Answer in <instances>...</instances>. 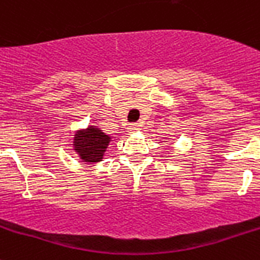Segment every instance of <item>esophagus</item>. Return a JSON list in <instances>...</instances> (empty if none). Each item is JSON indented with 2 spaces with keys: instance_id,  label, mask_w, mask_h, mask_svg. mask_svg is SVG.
I'll list each match as a JSON object with an SVG mask.
<instances>
[{
  "instance_id": "34e87169",
  "label": "esophagus",
  "mask_w": 260,
  "mask_h": 260,
  "mask_svg": "<svg viewBox=\"0 0 260 260\" xmlns=\"http://www.w3.org/2000/svg\"><path fill=\"white\" fill-rule=\"evenodd\" d=\"M141 129L140 124H131L128 126V131H129V134H135V132H139Z\"/></svg>"
}]
</instances>
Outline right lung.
I'll use <instances>...</instances> for the list:
<instances>
[{
  "instance_id": "1",
  "label": "right lung",
  "mask_w": 260,
  "mask_h": 260,
  "mask_svg": "<svg viewBox=\"0 0 260 260\" xmlns=\"http://www.w3.org/2000/svg\"><path fill=\"white\" fill-rule=\"evenodd\" d=\"M112 137L104 134L95 125H88L84 129L76 131L74 135L73 147L82 162L96 164L103 161L104 153Z\"/></svg>"
}]
</instances>
